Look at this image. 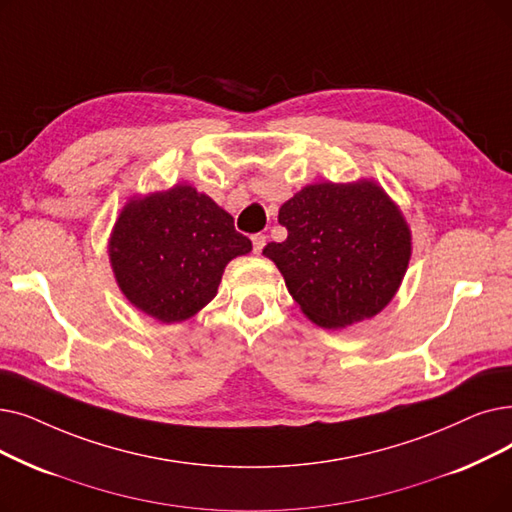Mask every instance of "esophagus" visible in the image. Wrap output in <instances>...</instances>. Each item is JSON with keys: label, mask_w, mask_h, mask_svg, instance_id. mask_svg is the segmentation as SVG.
Returning <instances> with one entry per match:
<instances>
[{"label": "esophagus", "mask_w": 512, "mask_h": 512, "mask_svg": "<svg viewBox=\"0 0 512 512\" xmlns=\"http://www.w3.org/2000/svg\"><path fill=\"white\" fill-rule=\"evenodd\" d=\"M251 240H253V251L259 255L263 251V247H265V236L263 234H253Z\"/></svg>", "instance_id": "esophagus-1"}]
</instances>
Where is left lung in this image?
Here are the masks:
<instances>
[{
  "mask_svg": "<svg viewBox=\"0 0 512 512\" xmlns=\"http://www.w3.org/2000/svg\"><path fill=\"white\" fill-rule=\"evenodd\" d=\"M288 230L270 257L303 314L322 328L372 318L393 299L410 261L404 215L374 182L314 184L278 213Z\"/></svg>",
  "mask_w": 512,
  "mask_h": 512,
  "instance_id": "8db88e82",
  "label": "left lung"
}]
</instances>
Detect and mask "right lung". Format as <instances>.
<instances>
[{"mask_svg": "<svg viewBox=\"0 0 512 512\" xmlns=\"http://www.w3.org/2000/svg\"><path fill=\"white\" fill-rule=\"evenodd\" d=\"M108 249L123 295L144 314L173 324L203 309L217 295L228 261L253 244L207 194L173 186L129 201Z\"/></svg>", "mask_w": 512, "mask_h": 512, "instance_id": "1", "label": "right lung"}]
</instances>
